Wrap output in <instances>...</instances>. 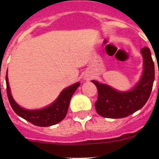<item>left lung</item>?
Masks as SVG:
<instances>
[{
	"label": "left lung",
	"instance_id": "1",
	"mask_svg": "<svg viewBox=\"0 0 159 159\" xmlns=\"http://www.w3.org/2000/svg\"><path fill=\"white\" fill-rule=\"evenodd\" d=\"M141 52L144 61L143 73L131 91L121 92L108 84L91 81L98 92L95 109L101 116L108 118H125L141 109L148 100L155 80V65L148 48H143Z\"/></svg>",
	"mask_w": 159,
	"mask_h": 159
}]
</instances>
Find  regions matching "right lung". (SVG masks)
<instances>
[{
  "label": "right lung",
  "instance_id": "right-lung-1",
  "mask_svg": "<svg viewBox=\"0 0 159 159\" xmlns=\"http://www.w3.org/2000/svg\"><path fill=\"white\" fill-rule=\"evenodd\" d=\"M6 84H7V98L14 111L26 121L40 127L54 125L60 122L65 118L68 113L70 98L80 85V83L78 82L64 89L57 98L51 105L46 108L38 110H28L19 106L12 98L10 87H9L7 71L6 75Z\"/></svg>",
  "mask_w": 159,
  "mask_h": 159
}]
</instances>
